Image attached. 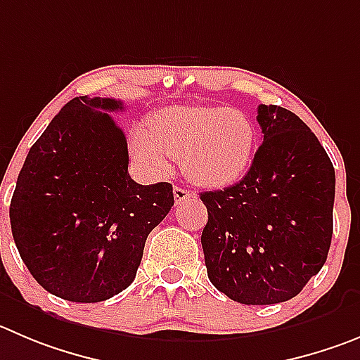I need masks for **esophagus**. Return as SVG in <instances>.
I'll list each match as a JSON object with an SVG mask.
<instances>
[{
    "label": "esophagus",
    "instance_id": "esophagus-1",
    "mask_svg": "<svg viewBox=\"0 0 360 360\" xmlns=\"http://www.w3.org/2000/svg\"><path fill=\"white\" fill-rule=\"evenodd\" d=\"M193 197H195V191L186 190L183 186H174V200H176V204H181L186 199H193Z\"/></svg>",
    "mask_w": 360,
    "mask_h": 360
}]
</instances>
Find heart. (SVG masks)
<instances>
[{
	"label": "heart",
	"instance_id": "b5f03b06",
	"mask_svg": "<svg viewBox=\"0 0 360 360\" xmlns=\"http://www.w3.org/2000/svg\"><path fill=\"white\" fill-rule=\"evenodd\" d=\"M257 131L250 117L227 106H167L146 126L131 131L129 149L150 174H163L172 156L199 184L221 186L240 179L256 149Z\"/></svg>",
	"mask_w": 360,
	"mask_h": 360
}]
</instances>
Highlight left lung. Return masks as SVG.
<instances>
[{
  "mask_svg": "<svg viewBox=\"0 0 360 360\" xmlns=\"http://www.w3.org/2000/svg\"><path fill=\"white\" fill-rule=\"evenodd\" d=\"M263 143L240 183L204 191L202 250L211 284L234 302L297 297L327 261L335 172L304 120L261 104Z\"/></svg>",
  "mask_w": 360,
  "mask_h": 360,
  "instance_id": "left-lung-1",
  "label": "left lung"
}]
</instances>
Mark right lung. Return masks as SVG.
<instances>
[{
  "label": "right lung",
  "mask_w": 360,
  "mask_h": 360,
  "mask_svg": "<svg viewBox=\"0 0 360 360\" xmlns=\"http://www.w3.org/2000/svg\"><path fill=\"white\" fill-rule=\"evenodd\" d=\"M122 101L74 97L30 149L10 202L21 259L69 302H103L136 277L150 231L174 206L170 183H134Z\"/></svg>",
  "instance_id": "1"
}]
</instances>
